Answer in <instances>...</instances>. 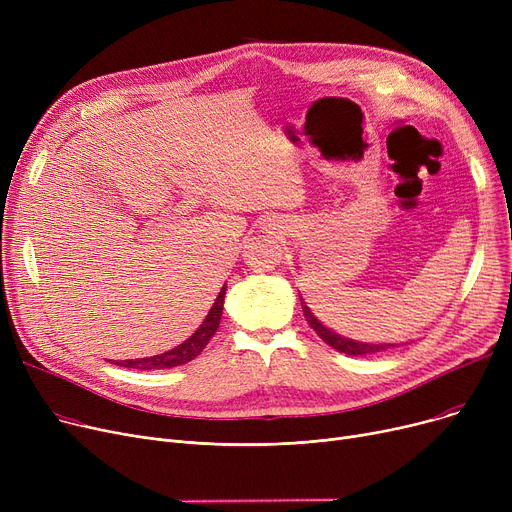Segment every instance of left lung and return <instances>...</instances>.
<instances>
[{
  "mask_svg": "<svg viewBox=\"0 0 512 512\" xmlns=\"http://www.w3.org/2000/svg\"><path fill=\"white\" fill-rule=\"evenodd\" d=\"M301 307H303V313H305V319L307 324L317 332V336L324 340L326 344H330L332 348H336V351L344 353V355H373V353H380V351H386V348H392L394 344H367V342H355V340H348V338H342L340 334L328 330L319 324V321L315 319V315L311 313V309L303 303L301 299Z\"/></svg>",
  "mask_w": 512,
  "mask_h": 512,
  "instance_id": "1",
  "label": "left lung"
}]
</instances>
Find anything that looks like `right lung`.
Returning <instances> with one entry per match:
<instances>
[{
  "label": "right lung",
  "mask_w": 512,
  "mask_h": 512,
  "mask_svg": "<svg viewBox=\"0 0 512 512\" xmlns=\"http://www.w3.org/2000/svg\"><path fill=\"white\" fill-rule=\"evenodd\" d=\"M224 294H226V286L220 290L218 299H215L213 307L209 309L207 317L203 319V324L199 326V330L184 340L182 344H178L172 351H166L161 355H153V357H145V359H128V361H118L114 365L120 367H128V369H168V367H178L184 365L188 361H193L203 348L207 346V342L213 338V334L218 332L220 328V319H222V309H224Z\"/></svg>",
  "instance_id": "obj_1"
}]
</instances>
